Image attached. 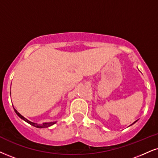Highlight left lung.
Wrapping results in <instances>:
<instances>
[{
    "label": "left lung",
    "mask_w": 158,
    "mask_h": 158,
    "mask_svg": "<svg viewBox=\"0 0 158 158\" xmlns=\"http://www.w3.org/2000/svg\"><path fill=\"white\" fill-rule=\"evenodd\" d=\"M135 122H136V121H135ZM135 122H134V123H135ZM134 123H133V124H134Z\"/></svg>",
    "instance_id": "left-lung-1"
}]
</instances>
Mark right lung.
<instances>
[{"instance_id":"right-lung-1","label":"right lung","mask_w":158,"mask_h":158,"mask_svg":"<svg viewBox=\"0 0 158 158\" xmlns=\"http://www.w3.org/2000/svg\"><path fill=\"white\" fill-rule=\"evenodd\" d=\"M15 113H16L17 115V116H19V118H22V119H23L24 121H25V122H28V124H30L31 125H33L34 127H38V128H44V127H48L51 126V125H52V124H54L56 123V122H50V123H42V124H37V123H34V122H30V121H28V119H26V118H25V117H23V116H22V115H21L20 114H19V113L17 112V110H15Z\"/></svg>"}]
</instances>
